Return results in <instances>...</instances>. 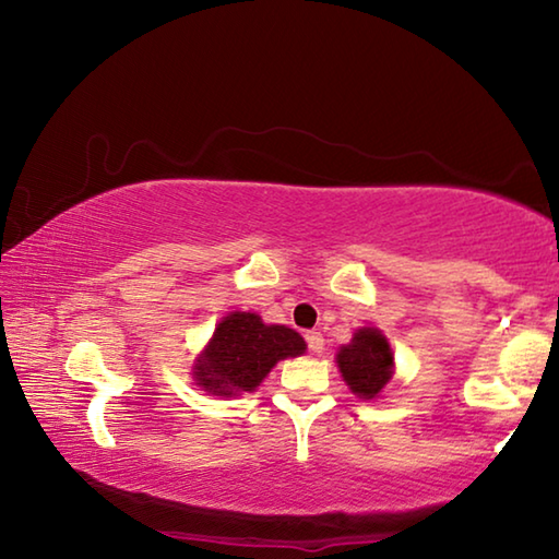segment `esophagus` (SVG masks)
<instances>
[{
	"label": "esophagus",
	"instance_id": "34e87169",
	"mask_svg": "<svg viewBox=\"0 0 559 559\" xmlns=\"http://www.w3.org/2000/svg\"><path fill=\"white\" fill-rule=\"evenodd\" d=\"M306 343L310 347V353H316V355H320L325 349V337L320 335V333H316V330H310V333H306Z\"/></svg>",
	"mask_w": 559,
	"mask_h": 559
}]
</instances>
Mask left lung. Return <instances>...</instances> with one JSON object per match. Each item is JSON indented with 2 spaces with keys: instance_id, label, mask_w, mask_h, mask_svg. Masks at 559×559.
I'll use <instances>...</instances> for the list:
<instances>
[{
  "instance_id": "left-lung-1",
  "label": "left lung",
  "mask_w": 559,
  "mask_h": 559,
  "mask_svg": "<svg viewBox=\"0 0 559 559\" xmlns=\"http://www.w3.org/2000/svg\"><path fill=\"white\" fill-rule=\"evenodd\" d=\"M335 359L343 380L359 400H374L392 380V347L377 328H359L349 345L340 347Z\"/></svg>"
}]
</instances>
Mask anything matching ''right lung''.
<instances>
[{"instance_id": "1", "label": "right lung", "mask_w": 559, "mask_h": 559, "mask_svg": "<svg viewBox=\"0 0 559 559\" xmlns=\"http://www.w3.org/2000/svg\"><path fill=\"white\" fill-rule=\"evenodd\" d=\"M306 353V340L286 325H266L257 313H229L197 357L194 382L204 392L231 396L253 392L276 362Z\"/></svg>"}]
</instances>
